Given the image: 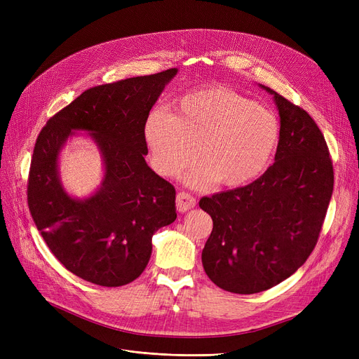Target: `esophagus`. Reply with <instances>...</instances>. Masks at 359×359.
Wrapping results in <instances>:
<instances>
[{
	"label": "esophagus",
	"instance_id": "1",
	"mask_svg": "<svg viewBox=\"0 0 359 359\" xmlns=\"http://www.w3.org/2000/svg\"><path fill=\"white\" fill-rule=\"evenodd\" d=\"M196 205V199L194 196H191L189 194L186 192H180L176 196V206H177V211L179 212H186L192 210L194 206Z\"/></svg>",
	"mask_w": 359,
	"mask_h": 359
}]
</instances>
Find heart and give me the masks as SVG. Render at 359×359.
I'll return each mask as SVG.
<instances>
[{"label":"heart","instance_id":"heart-1","mask_svg":"<svg viewBox=\"0 0 359 359\" xmlns=\"http://www.w3.org/2000/svg\"><path fill=\"white\" fill-rule=\"evenodd\" d=\"M279 121L266 106L221 86L192 91L172 115L154 110L144 135L153 165L161 176H177L201 161L187 182L222 187L249 183L266 168L279 141Z\"/></svg>","mask_w":359,"mask_h":359}]
</instances>
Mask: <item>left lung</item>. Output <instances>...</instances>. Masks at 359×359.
Segmentation results:
<instances>
[{
	"instance_id": "8db88e82",
	"label": "left lung",
	"mask_w": 359,
	"mask_h": 359,
	"mask_svg": "<svg viewBox=\"0 0 359 359\" xmlns=\"http://www.w3.org/2000/svg\"><path fill=\"white\" fill-rule=\"evenodd\" d=\"M275 163L259 179L202 198L214 221L202 265L214 284L234 294L266 291L290 278L311 255L333 192V165L322 130L280 94Z\"/></svg>"
}]
</instances>
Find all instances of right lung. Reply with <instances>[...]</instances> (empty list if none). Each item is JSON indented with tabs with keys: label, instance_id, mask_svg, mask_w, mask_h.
<instances>
[{
	"label": "right lung",
	"instance_id": "right-lung-1",
	"mask_svg": "<svg viewBox=\"0 0 359 359\" xmlns=\"http://www.w3.org/2000/svg\"><path fill=\"white\" fill-rule=\"evenodd\" d=\"M177 68L86 90L53 115L36 140L27 203L37 230L62 265L91 284L122 287L148 265L154 233L172 224L176 191L151 170L144 128ZM75 130L98 144L105 164L100 189L69 197L57 172L59 151Z\"/></svg>",
	"mask_w": 359,
	"mask_h": 359
}]
</instances>
